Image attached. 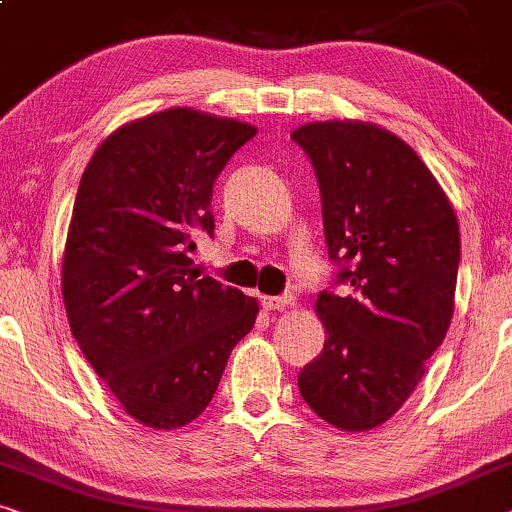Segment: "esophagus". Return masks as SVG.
Here are the masks:
<instances>
[{"instance_id":"1","label":"esophagus","mask_w":512,"mask_h":512,"mask_svg":"<svg viewBox=\"0 0 512 512\" xmlns=\"http://www.w3.org/2000/svg\"><path fill=\"white\" fill-rule=\"evenodd\" d=\"M294 304V297H262V306L264 311H283V308L292 306Z\"/></svg>"}]
</instances>
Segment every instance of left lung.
Wrapping results in <instances>:
<instances>
[{
	"instance_id": "1",
	"label": "left lung",
	"mask_w": 512,
	"mask_h": 512,
	"mask_svg": "<svg viewBox=\"0 0 512 512\" xmlns=\"http://www.w3.org/2000/svg\"><path fill=\"white\" fill-rule=\"evenodd\" d=\"M292 139L318 176L336 283L352 287L315 301L325 348L299 373V392L336 429L366 431L406 403L448 334L457 215L415 150L373 122H308Z\"/></svg>"
}]
</instances>
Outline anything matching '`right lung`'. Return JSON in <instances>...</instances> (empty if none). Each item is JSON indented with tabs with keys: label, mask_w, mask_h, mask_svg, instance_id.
<instances>
[{
	"label": "right lung",
	"mask_w": 512,
	"mask_h": 512,
	"mask_svg": "<svg viewBox=\"0 0 512 512\" xmlns=\"http://www.w3.org/2000/svg\"><path fill=\"white\" fill-rule=\"evenodd\" d=\"M257 127L185 106L106 136L83 171L62 257L71 334L127 415L178 429L211 403L257 299L192 253L213 234V183Z\"/></svg>",
	"instance_id": "obj_1"
}]
</instances>
